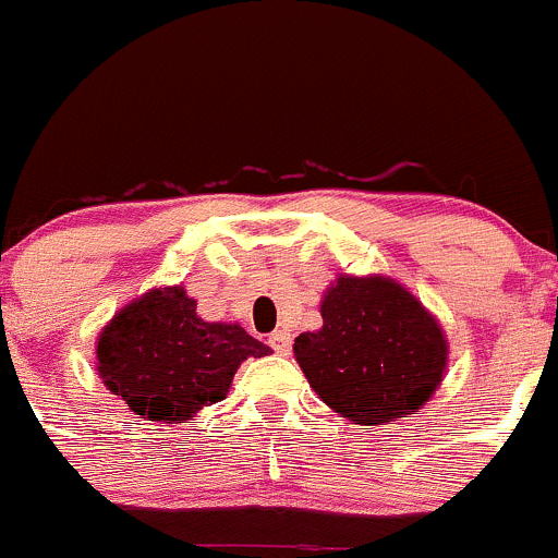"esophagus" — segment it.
I'll list each match as a JSON object with an SVG mask.
<instances>
[{"instance_id":"34e87169","label":"esophagus","mask_w":558,"mask_h":558,"mask_svg":"<svg viewBox=\"0 0 558 558\" xmlns=\"http://www.w3.org/2000/svg\"><path fill=\"white\" fill-rule=\"evenodd\" d=\"M268 344L274 347V350L279 352V355H290V347H292V339L287 330H274L271 336H268Z\"/></svg>"}]
</instances>
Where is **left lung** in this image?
<instances>
[{
  "label": "left lung",
  "mask_w": 558,
  "mask_h": 558,
  "mask_svg": "<svg viewBox=\"0 0 558 558\" xmlns=\"http://www.w3.org/2000/svg\"><path fill=\"white\" fill-rule=\"evenodd\" d=\"M323 328L292 352L314 393L357 426L415 415L445 379L448 336L396 279L339 274L319 301Z\"/></svg>",
  "instance_id": "left-lung-1"
}]
</instances>
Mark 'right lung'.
<instances>
[{
    "label": "right lung",
    "mask_w": 558,
    "mask_h": 558,
    "mask_svg": "<svg viewBox=\"0 0 558 558\" xmlns=\"http://www.w3.org/2000/svg\"><path fill=\"white\" fill-rule=\"evenodd\" d=\"M97 374L135 415L186 423L228 396L246 357L271 352L239 323H208L181 284L151 287L97 336Z\"/></svg>",
    "instance_id": "obj_1"
}]
</instances>
